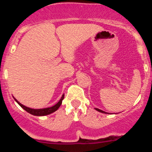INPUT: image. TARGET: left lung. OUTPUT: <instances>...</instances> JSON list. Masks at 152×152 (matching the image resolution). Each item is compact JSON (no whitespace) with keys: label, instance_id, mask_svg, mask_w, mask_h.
<instances>
[{"label":"left lung","instance_id":"obj_1","mask_svg":"<svg viewBox=\"0 0 152 152\" xmlns=\"http://www.w3.org/2000/svg\"><path fill=\"white\" fill-rule=\"evenodd\" d=\"M95 110H97V111L100 112V113H105V114H110V113H108V112H106L104 110H102V109L100 108H98V107H95Z\"/></svg>","mask_w":152,"mask_h":152}]
</instances>
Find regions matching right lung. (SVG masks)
Here are the masks:
<instances>
[{"label":"right lung","instance_id":"right-lung-1","mask_svg":"<svg viewBox=\"0 0 152 152\" xmlns=\"http://www.w3.org/2000/svg\"><path fill=\"white\" fill-rule=\"evenodd\" d=\"M14 99L15 100V102L18 104L24 110L27 112V113H30V114L33 115H36V116H44V115H47L50 114V113H53V112L56 111V110L59 109V107H60V105L62 104V102L64 99V94H62V96H61L60 99L56 102L55 104L50 106V107H44V108H31V107H27V106L23 105V104H21L20 102H18L16 99L13 96Z\"/></svg>","mask_w":152,"mask_h":152}]
</instances>
